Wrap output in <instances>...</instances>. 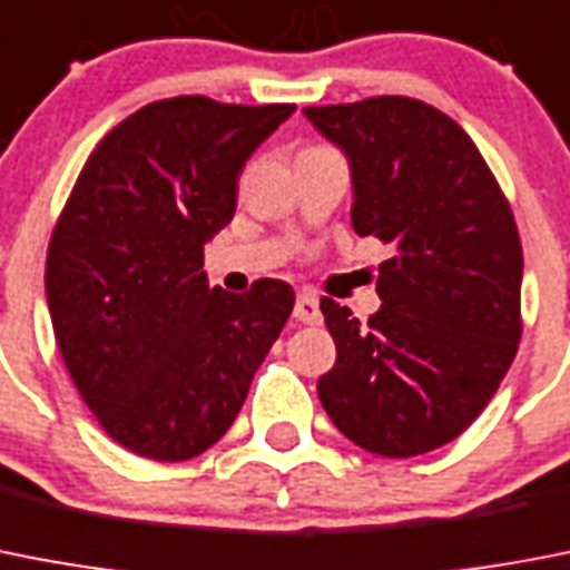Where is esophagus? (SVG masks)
Listing matches in <instances>:
<instances>
[{
    "instance_id": "esophagus-1",
    "label": "esophagus",
    "mask_w": 570,
    "mask_h": 570,
    "mask_svg": "<svg viewBox=\"0 0 570 570\" xmlns=\"http://www.w3.org/2000/svg\"><path fill=\"white\" fill-rule=\"evenodd\" d=\"M293 315L301 324H318L322 322V307H318V298L313 293H301L295 298Z\"/></svg>"
}]
</instances>
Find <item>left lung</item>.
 Instances as JSON below:
<instances>
[{"label":"left lung","mask_w":570,"mask_h":570,"mask_svg":"<svg viewBox=\"0 0 570 570\" xmlns=\"http://www.w3.org/2000/svg\"><path fill=\"white\" fill-rule=\"evenodd\" d=\"M351 161L353 232L389 243L367 324L322 298L336 365L318 400L382 458L446 446L499 391L521 338V240L475 141L423 100L304 109Z\"/></svg>","instance_id":"1"}]
</instances>
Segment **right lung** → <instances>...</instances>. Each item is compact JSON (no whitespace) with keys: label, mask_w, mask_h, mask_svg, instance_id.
<instances>
[{"label":"right lung","mask_w":570,"mask_h":570,"mask_svg":"<svg viewBox=\"0 0 570 570\" xmlns=\"http://www.w3.org/2000/svg\"><path fill=\"white\" fill-rule=\"evenodd\" d=\"M295 104H147L100 138L46 257L57 347L100 429L150 461L214 446L295 307L261 277L243 295L208 286L203 246L237 208L246 159Z\"/></svg>","instance_id":"obj_1"}]
</instances>
